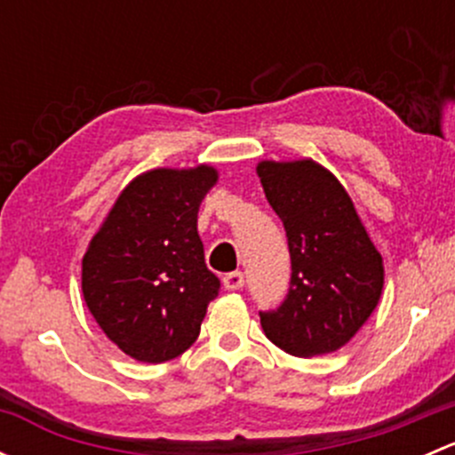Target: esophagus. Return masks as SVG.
<instances>
[{"instance_id": "obj_1", "label": "esophagus", "mask_w": 455, "mask_h": 455, "mask_svg": "<svg viewBox=\"0 0 455 455\" xmlns=\"http://www.w3.org/2000/svg\"><path fill=\"white\" fill-rule=\"evenodd\" d=\"M222 283L227 291H240L242 286H244V273H240V270H233V273H227L222 277Z\"/></svg>"}]
</instances>
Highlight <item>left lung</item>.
I'll use <instances>...</instances> for the list:
<instances>
[{"label":"left lung","instance_id":"left-lung-1","mask_svg":"<svg viewBox=\"0 0 455 455\" xmlns=\"http://www.w3.org/2000/svg\"><path fill=\"white\" fill-rule=\"evenodd\" d=\"M268 204L291 251V286L275 310L259 313L266 337L295 356L346 346L376 308L383 259L341 182L313 160L257 164Z\"/></svg>","mask_w":455,"mask_h":455}]
</instances>
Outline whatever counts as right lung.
Listing matches in <instances>:
<instances>
[{
  "label": "right lung",
  "mask_w": 455,
  "mask_h": 455,
  "mask_svg": "<svg viewBox=\"0 0 455 455\" xmlns=\"http://www.w3.org/2000/svg\"><path fill=\"white\" fill-rule=\"evenodd\" d=\"M213 167L154 169L118 196L84 255L85 304L109 341L142 363L189 350L220 279L206 268L198 209Z\"/></svg>",
  "instance_id": "obj_1"
}]
</instances>
